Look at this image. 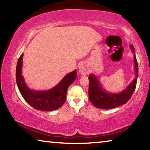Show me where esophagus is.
<instances>
[{"mask_svg": "<svg viewBox=\"0 0 150 150\" xmlns=\"http://www.w3.org/2000/svg\"><path fill=\"white\" fill-rule=\"evenodd\" d=\"M79 71L82 75H85L88 72L87 67L85 63H81L79 65Z\"/></svg>", "mask_w": 150, "mask_h": 150, "instance_id": "34e87169", "label": "esophagus"}]
</instances>
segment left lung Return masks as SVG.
Returning a JSON list of instances; mask_svg holds the SVG:
<instances>
[{"instance_id": "1", "label": "left lung", "mask_w": 150, "mask_h": 150, "mask_svg": "<svg viewBox=\"0 0 150 150\" xmlns=\"http://www.w3.org/2000/svg\"><path fill=\"white\" fill-rule=\"evenodd\" d=\"M130 47L132 52L134 54L135 50L133 45H130ZM134 60L135 77L130 84L127 86L125 89L120 93H112L107 92L104 89L95 75L91 74L89 75L88 98L94 106L99 108L110 109L118 107L128 102L135 90L138 77V65L135 54L134 55Z\"/></svg>"}]
</instances>
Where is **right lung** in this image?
Here are the masks:
<instances>
[{
  "mask_svg": "<svg viewBox=\"0 0 150 150\" xmlns=\"http://www.w3.org/2000/svg\"><path fill=\"white\" fill-rule=\"evenodd\" d=\"M23 55L22 54L18 60L16 69L17 86L22 97L30 106L36 110L52 111L62 107L66 100L68 87L74 82L77 77V70L67 73L58 84L49 90L30 89L22 75Z\"/></svg>",
  "mask_w": 150,
  "mask_h": 150,
  "instance_id": "add662e5",
  "label": "right lung"
}]
</instances>
